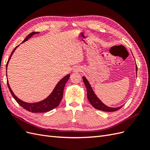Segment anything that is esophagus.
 Returning a JSON list of instances; mask_svg holds the SVG:
<instances>
[{"label":"esophagus","instance_id":"esophagus-1","mask_svg":"<svg viewBox=\"0 0 150 150\" xmlns=\"http://www.w3.org/2000/svg\"><path fill=\"white\" fill-rule=\"evenodd\" d=\"M72 71L74 72H79L81 71V67L79 66H75L73 69H72Z\"/></svg>","mask_w":150,"mask_h":150}]
</instances>
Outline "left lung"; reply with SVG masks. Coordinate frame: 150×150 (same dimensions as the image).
I'll list each match as a JSON object with an SVG mask.
<instances>
[{"label": "left lung", "mask_w": 150, "mask_h": 150, "mask_svg": "<svg viewBox=\"0 0 150 150\" xmlns=\"http://www.w3.org/2000/svg\"><path fill=\"white\" fill-rule=\"evenodd\" d=\"M137 71H138L137 65H136V74H137ZM83 82L86 86V89H87V96H88V100L94 108L103 111L112 112V111H116L117 110H120V109L122 106H121L120 107L112 108V107L108 106L107 105H106V104H104L96 96V94H95L91 87V86L88 79H86L85 76H83Z\"/></svg>", "instance_id": "1"}]
</instances>
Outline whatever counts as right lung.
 <instances>
[{
    "label": "right lung",
    "mask_w": 150,
    "mask_h": 150,
    "mask_svg": "<svg viewBox=\"0 0 150 150\" xmlns=\"http://www.w3.org/2000/svg\"><path fill=\"white\" fill-rule=\"evenodd\" d=\"M39 33H38V32H33V33L29 34L28 36H27L25 39L22 42V43L25 42L26 40H28L34 34H39ZM19 46V45H18V46H16L14 48V49L13 50V51L12 52V53L11 54V56L7 62L6 76H7V68L8 66V62H9V61L11 59V58L12 56L13 52L16 51V49ZM69 77H70V74H68L66 76H65L62 79H61L59 81L58 83L55 86V88H54V89H53L52 93L50 94L49 96H48L46 99H43V100L40 101L36 102V103H33L25 102L24 101H22L21 99H20L19 98H18L14 94V93H13L12 90L11 89V88L10 87L9 84H8V80H7V83L8 88V89H9L10 92H11V94L12 95L13 98L15 99V100L17 102V103L19 104V105H21L22 108L25 109L26 110H28L32 112H47V111H51L59 106V104L61 99H62L63 91H64L65 84L67 83L68 79H69Z\"/></svg>",
    "instance_id": "obj_1"
}]
</instances>
